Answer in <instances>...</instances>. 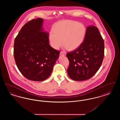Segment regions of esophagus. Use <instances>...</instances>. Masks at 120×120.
<instances>
[{
  "instance_id": "obj_1",
  "label": "esophagus",
  "mask_w": 120,
  "mask_h": 120,
  "mask_svg": "<svg viewBox=\"0 0 120 120\" xmlns=\"http://www.w3.org/2000/svg\"><path fill=\"white\" fill-rule=\"evenodd\" d=\"M60 55H63V56H65L66 55V52L65 51H61L60 52Z\"/></svg>"
}]
</instances>
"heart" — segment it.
<instances>
[{"label":"heart","instance_id":"b5f03b06","mask_svg":"<svg viewBox=\"0 0 120 120\" xmlns=\"http://www.w3.org/2000/svg\"><path fill=\"white\" fill-rule=\"evenodd\" d=\"M86 34L85 26L79 22L66 20L61 22L54 27L50 33L52 46L55 49L63 44L69 50H74L82 44Z\"/></svg>","mask_w":120,"mask_h":120}]
</instances>
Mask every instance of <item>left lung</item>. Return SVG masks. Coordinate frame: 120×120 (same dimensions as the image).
I'll use <instances>...</instances> for the list:
<instances>
[{
    "label": "left lung",
    "mask_w": 120,
    "mask_h": 120,
    "mask_svg": "<svg viewBox=\"0 0 120 120\" xmlns=\"http://www.w3.org/2000/svg\"><path fill=\"white\" fill-rule=\"evenodd\" d=\"M104 56V40L98 29L93 26L88 27L81 45L67 54L69 76L76 81L89 80L100 68Z\"/></svg>",
    "instance_id": "8db88e82"
}]
</instances>
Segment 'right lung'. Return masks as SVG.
Instances as JSON below:
<instances>
[{
    "label": "right lung",
    "instance_id": "1",
    "mask_svg": "<svg viewBox=\"0 0 120 120\" xmlns=\"http://www.w3.org/2000/svg\"><path fill=\"white\" fill-rule=\"evenodd\" d=\"M43 20L26 23L15 39L13 55L20 72L26 79L41 81L51 75L60 52L49 44V34L43 32Z\"/></svg>",
    "mask_w": 120,
    "mask_h": 120
}]
</instances>
